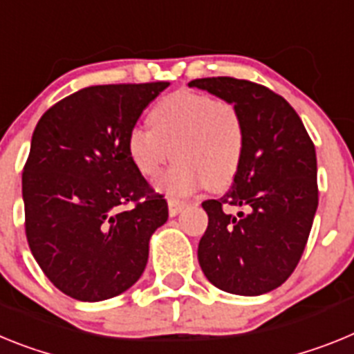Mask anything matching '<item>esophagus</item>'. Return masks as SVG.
I'll return each instance as SVG.
<instances>
[{
    "label": "esophagus",
    "instance_id": "34e87169",
    "mask_svg": "<svg viewBox=\"0 0 354 354\" xmlns=\"http://www.w3.org/2000/svg\"><path fill=\"white\" fill-rule=\"evenodd\" d=\"M167 205H169V215H171V217L178 215L181 210H183V208L187 207L185 201H181V199H174V198L169 199Z\"/></svg>",
    "mask_w": 354,
    "mask_h": 354
}]
</instances>
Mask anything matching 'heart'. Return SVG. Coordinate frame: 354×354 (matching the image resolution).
Returning a JSON list of instances; mask_svg holds the SVG:
<instances>
[{
    "mask_svg": "<svg viewBox=\"0 0 354 354\" xmlns=\"http://www.w3.org/2000/svg\"><path fill=\"white\" fill-rule=\"evenodd\" d=\"M149 124L133 126L126 137L131 164L142 176L155 178L167 160L176 164L158 180V189L185 196L207 183L221 189L235 178L245 147V126L232 101L176 91L149 113Z\"/></svg>",
    "mask_w": 354,
    "mask_h": 354,
    "instance_id": "1",
    "label": "heart"
}]
</instances>
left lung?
I'll return each instance as SVG.
<instances>
[{"label":"left lung","instance_id":"left-lung-1","mask_svg":"<svg viewBox=\"0 0 354 354\" xmlns=\"http://www.w3.org/2000/svg\"><path fill=\"white\" fill-rule=\"evenodd\" d=\"M241 110L245 147L233 185L203 201L208 228L198 245L212 285L260 296L285 283L299 263L319 205L317 156L303 121L285 97L230 76L192 80ZM241 207L233 216L229 208Z\"/></svg>","mask_w":354,"mask_h":354}]
</instances>
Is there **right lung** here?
<instances>
[{
  "mask_svg": "<svg viewBox=\"0 0 354 354\" xmlns=\"http://www.w3.org/2000/svg\"><path fill=\"white\" fill-rule=\"evenodd\" d=\"M167 87L94 85L37 122L23 169L24 230L42 272L73 299L119 296L146 269L149 239L169 210L131 164L126 137Z\"/></svg>",
  "mask_w": 354,
  "mask_h": 354,
  "instance_id": "1",
  "label": "right lung"
}]
</instances>
